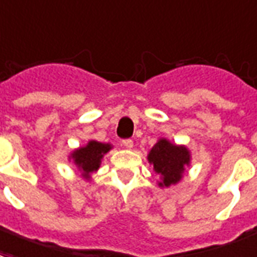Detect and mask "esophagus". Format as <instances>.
I'll return each instance as SVG.
<instances>
[{
    "mask_svg": "<svg viewBox=\"0 0 257 257\" xmlns=\"http://www.w3.org/2000/svg\"><path fill=\"white\" fill-rule=\"evenodd\" d=\"M122 146L125 148H128V150H131V148L134 147V142H132L131 139H125V140H122Z\"/></svg>",
    "mask_w": 257,
    "mask_h": 257,
    "instance_id": "34e87169",
    "label": "esophagus"
}]
</instances>
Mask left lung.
Listing matches in <instances>:
<instances>
[{
    "label": "left lung",
    "mask_w": 257,
    "mask_h": 257,
    "mask_svg": "<svg viewBox=\"0 0 257 257\" xmlns=\"http://www.w3.org/2000/svg\"><path fill=\"white\" fill-rule=\"evenodd\" d=\"M147 159L161 178L158 185L170 187L182 180L185 169L191 165V151L185 146H178L162 138L150 150Z\"/></svg>",
    "instance_id": "8db88e82"
}]
</instances>
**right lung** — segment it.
<instances>
[{"label": "right lung", "instance_id": "right-lung-1", "mask_svg": "<svg viewBox=\"0 0 257 257\" xmlns=\"http://www.w3.org/2000/svg\"><path fill=\"white\" fill-rule=\"evenodd\" d=\"M113 148L110 143H100L96 140H90L88 143L73 150L69 155V161L75 163V166L81 173L84 180H90L91 174L99 169L104 154H107Z\"/></svg>", "mask_w": 257, "mask_h": 257}]
</instances>
